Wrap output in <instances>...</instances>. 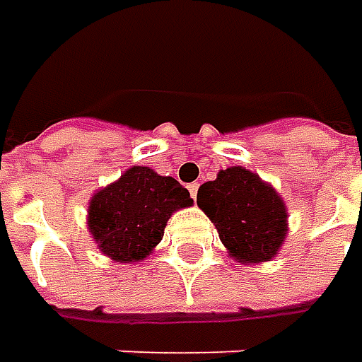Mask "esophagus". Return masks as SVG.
I'll use <instances>...</instances> for the list:
<instances>
[{
	"label": "esophagus",
	"instance_id": "1",
	"mask_svg": "<svg viewBox=\"0 0 362 362\" xmlns=\"http://www.w3.org/2000/svg\"><path fill=\"white\" fill-rule=\"evenodd\" d=\"M197 189H199V183H191V185H189V193H191L193 199L197 197Z\"/></svg>",
	"mask_w": 362,
	"mask_h": 362
}]
</instances>
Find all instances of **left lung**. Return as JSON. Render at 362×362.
<instances>
[{"mask_svg": "<svg viewBox=\"0 0 362 362\" xmlns=\"http://www.w3.org/2000/svg\"><path fill=\"white\" fill-rule=\"evenodd\" d=\"M197 205L214 221L230 256L242 264L276 257L288 233V211L270 183L245 167H230L203 183Z\"/></svg>", "mask_w": 362, "mask_h": 362, "instance_id": "left-lung-1", "label": "left lung"}]
</instances>
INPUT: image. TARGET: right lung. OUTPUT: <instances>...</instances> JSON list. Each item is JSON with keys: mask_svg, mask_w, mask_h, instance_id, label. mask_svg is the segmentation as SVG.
<instances>
[{"mask_svg": "<svg viewBox=\"0 0 362 362\" xmlns=\"http://www.w3.org/2000/svg\"><path fill=\"white\" fill-rule=\"evenodd\" d=\"M191 203L187 189L173 177L134 165L119 181L92 195L88 230L110 259L141 262L163 240L169 217Z\"/></svg>", "mask_w": 362, "mask_h": 362, "instance_id": "right-lung-1", "label": "right lung"}]
</instances>
